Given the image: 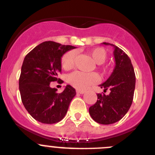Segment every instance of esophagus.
I'll return each instance as SVG.
<instances>
[{"mask_svg": "<svg viewBox=\"0 0 155 155\" xmlns=\"http://www.w3.org/2000/svg\"><path fill=\"white\" fill-rule=\"evenodd\" d=\"M76 92L78 93V94H84V93H85V91H84V90H77Z\"/></svg>", "mask_w": 155, "mask_h": 155, "instance_id": "1", "label": "esophagus"}]
</instances>
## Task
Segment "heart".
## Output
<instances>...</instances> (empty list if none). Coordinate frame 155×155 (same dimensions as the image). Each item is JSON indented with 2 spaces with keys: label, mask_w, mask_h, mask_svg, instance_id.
Segmentation results:
<instances>
[{
  "label": "heart",
  "mask_w": 155,
  "mask_h": 155,
  "mask_svg": "<svg viewBox=\"0 0 155 155\" xmlns=\"http://www.w3.org/2000/svg\"><path fill=\"white\" fill-rule=\"evenodd\" d=\"M88 54L91 56L94 62L97 64H102L107 59V53L102 48H94L88 50ZM76 59V53L74 50L68 51L64 54L61 58V65L65 70L73 68ZM100 66V65H99ZM102 74L107 72L106 68L98 67ZM68 81L73 87L78 89H85L88 86L92 85L98 81V77L94 73H84L81 71H74L68 75Z\"/></svg>",
  "instance_id": "b5f03b06"
}]
</instances>
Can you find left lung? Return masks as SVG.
<instances>
[{
	"label": "left lung",
	"mask_w": 155,
	"mask_h": 155,
	"mask_svg": "<svg viewBox=\"0 0 155 155\" xmlns=\"http://www.w3.org/2000/svg\"><path fill=\"white\" fill-rule=\"evenodd\" d=\"M109 45V42H103ZM111 45V44H110ZM114 46L116 66L108 80L100 87L104 92L98 93L96 102L89 108L91 118L100 124L108 125L118 122L128 112L134 99L136 77L130 59L124 50Z\"/></svg>",
	"instance_id": "left-lung-1"
}]
</instances>
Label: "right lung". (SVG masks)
<instances>
[{"label":"right lung","instance_id":"right-lung-1","mask_svg":"<svg viewBox=\"0 0 155 155\" xmlns=\"http://www.w3.org/2000/svg\"><path fill=\"white\" fill-rule=\"evenodd\" d=\"M74 46L53 41L43 42L25 56L19 78L21 102L35 120L46 124L58 123L68 112L76 91L67 85L61 93L50 87V82L60 80L61 57Z\"/></svg>","mask_w":155,"mask_h":155}]
</instances>
